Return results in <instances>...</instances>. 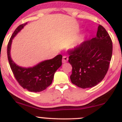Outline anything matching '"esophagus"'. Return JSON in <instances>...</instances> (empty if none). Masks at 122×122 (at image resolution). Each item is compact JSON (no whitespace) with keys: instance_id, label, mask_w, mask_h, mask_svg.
Here are the masks:
<instances>
[{"instance_id":"34e87169","label":"esophagus","mask_w":122,"mask_h":122,"mask_svg":"<svg viewBox=\"0 0 122 122\" xmlns=\"http://www.w3.org/2000/svg\"><path fill=\"white\" fill-rule=\"evenodd\" d=\"M68 60V57L67 56H63V57H62V63H65V62H67Z\"/></svg>"}]
</instances>
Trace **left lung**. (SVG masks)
Returning <instances> with one entry per match:
<instances>
[{
    "mask_svg": "<svg viewBox=\"0 0 122 122\" xmlns=\"http://www.w3.org/2000/svg\"><path fill=\"white\" fill-rule=\"evenodd\" d=\"M112 51L111 38L100 25L95 38L84 41L68 52V62L72 67L70 76L72 84L81 88L99 84L107 72Z\"/></svg>",
    "mask_w": 122,
    "mask_h": 122,
    "instance_id": "8db88e82",
    "label": "left lung"
}]
</instances>
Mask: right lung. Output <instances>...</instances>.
I'll return each instance as SVG.
<instances>
[{
  "mask_svg": "<svg viewBox=\"0 0 122 122\" xmlns=\"http://www.w3.org/2000/svg\"><path fill=\"white\" fill-rule=\"evenodd\" d=\"M26 24L27 22L19 25L12 34L8 45V58L11 70L19 84L29 92H40L51 84L55 71L62 65V56L59 54L54 58L45 60L28 68L20 67L15 63L10 56L12 39Z\"/></svg>",
  "mask_w": 122,
  "mask_h": 122,
  "instance_id": "1",
  "label": "right lung"
}]
</instances>
